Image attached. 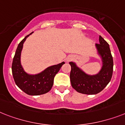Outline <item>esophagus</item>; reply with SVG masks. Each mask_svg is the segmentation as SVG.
<instances>
[{
	"label": "esophagus",
	"instance_id": "obj_1",
	"mask_svg": "<svg viewBox=\"0 0 125 125\" xmlns=\"http://www.w3.org/2000/svg\"><path fill=\"white\" fill-rule=\"evenodd\" d=\"M73 58H74V57H73V56H68L67 58H66V61H67V62H69V61H71V60H72V59H73Z\"/></svg>",
	"mask_w": 125,
	"mask_h": 125
}]
</instances>
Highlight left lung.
<instances>
[{
	"label": "left lung",
	"mask_w": 125,
	"mask_h": 125,
	"mask_svg": "<svg viewBox=\"0 0 125 125\" xmlns=\"http://www.w3.org/2000/svg\"><path fill=\"white\" fill-rule=\"evenodd\" d=\"M97 53L102 62V69L98 74L89 75L71 62L70 79L72 88L77 92L86 95H95L104 90L111 79L113 72V59L109 45L101 36L99 44H95Z\"/></svg>",
	"instance_id": "obj_1"
}]
</instances>
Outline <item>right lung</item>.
Segmentation results:
<instances>
[{
	"mask_svg": "<svg viewBox=\"0 0 125 125\" xmlns=\"http://www.w3.org/2000/svg\"><path fill=\"white\" fill-rule=\"evenodd\" d=\"M32 33L27 35L19 43L12 60V73L16 84L23 92L29 95H40L51 90L54 76L65 62L50 66L37 74H29L25 72L21 64V53L25 40Z\"/></svg>",
	"mask_w": 125,
	"mask_h": 125,
	"instance_id": "1",
	"label": "right lung"
}]
</instances>
